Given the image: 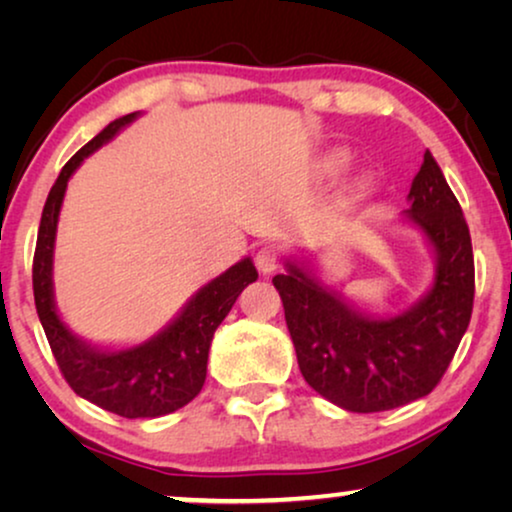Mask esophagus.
Returning <instances> with one entry per match:
<instances>
[{"mask_svg":"<svg viewBox=\"0 0 512 512\" xmlns=\"http://www.w3.org/2000/svg\"><path fill=\"white\" fill-rule=\"evenodd\" d=\"M279 247L275 244H263L261 249H258L256 254V268L263 272V275H270V272H275L279 268Z\"/></svg>","mask_w":512,"mask_h":512,"instance_id":"34e87169","label":"esophagus"}]
</instances>
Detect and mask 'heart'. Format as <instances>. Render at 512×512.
<instances>
[{
  "label": "heart",
  "instance_id": "obj_1",
  "mask_svg": "<svg viewBox=\"0 0 512 512\" xmlns=\"http://www.w3.org/2000/svg\"><path fill=\"white\" fill-rule=\"evenodd\" d=\"M324 165H326L328 172H338L347 165V156H345V153H331V156H326Z\"/></svg>",
  "mask_w": 512,
  "mask_h": 512
}]
</instances>
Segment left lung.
<instances>
[{
    "label": "left lung",
    "mask_w": 512,
    "mask_h": 512,
    "mask_svg": "<svg viewBox=\"0 0 512 512\" xmlns=\"http://www.w3.org/2000/svg\"><path fill=\"white\" fill-rule=\"evenodd\" d=\"M405 221L436 254L431 289L401 314L375 317L289 258L272 284L284 303L305 382L349 412H382L431 394L445 375L473 312L471 233L429 151L408 193Z\"/></svg>",
    "instance_id": "8db88e82"
}]
</instances>
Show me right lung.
I'll return each instance as SVG.
<instances>
[{"mask_svg": "<svg viewBox=\"0 0 512 512\" xmlns=\"http://www.w3.org/2000/svg\"><path fill=\"white\" fill-rule=\"evenodd\" d=\"M139 114L109 123L100 135L69 158L48 193L41 212L37 249L32 263L34 303L51 352L69 387L102 410L128 419L163 417L184 408L200 394L207 377L209 345L230 307L258 272L251 258H242L188 300L177 317L142 345L102 349L81 340L62 324L53 298V249L67 181L90 153L114 139Z\"/></svg>", "mask_w": 512, "mask_h": 512, "instance_id": "right-lung-1", "label": "right lung"}]
</instances>
